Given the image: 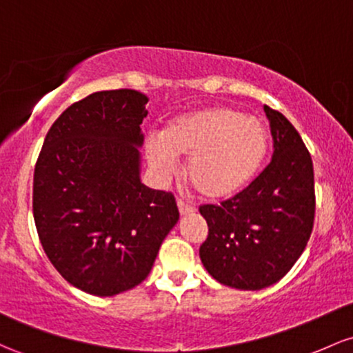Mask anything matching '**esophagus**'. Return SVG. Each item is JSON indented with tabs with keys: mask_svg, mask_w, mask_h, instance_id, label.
Segmentation results:
<instances>
[{
	"mask_svg": "<svg viewBox=\"0 0 353 353\" xmlns=\"http://www.w3.org/2000/svg\"><path fill=\"white\" fill-rule=\"evenodd\" d=\"M177 208H179V212H181V216H188V214H192V212L196 211L194 206H191V204H185L184 201H179V203H177Z\"/></svg>",
	"mask_w": 353,
	"mask_h": 353,
	"instance_id": "esophagus-1",
	"label": "esophagus"
}]
</instances>
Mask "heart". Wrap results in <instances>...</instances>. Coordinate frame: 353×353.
<instances>
[{
  "mask_svg": "<svg viewBox=\"0 0 353 353\" xmlns=\"http://www.w3.org/2000/svg\"><path fill=\"white\" fill-rule=\"evenodd\" d=\"M268 147L270 134L261 119L214 105L170 119L159 139H147L144 150L161 176L174 172V159H188L185 181L203 199L221 201L253 183Z\"/></svg>",
  "mask_w": 353,
  "mask_h": 353,
  "instance_id": "1",
  "label": "heart"
}]
</instances>
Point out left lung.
I'll list each match as a JSON object with an SVG mask.
<instances>
[{"instance_id":"obj_1","label":"left lung","mask_w":353,"mask_h":353,"mask_svg":"<svg viewBox=\"0 0 353 353\" xmlns=\"http://www.w3.org/2000/svg\"><path fill=\"white\" fill-rule=\"evenodd\" d=\"M273 157L245 191L199 212L209 234L199 248L208 273L219 283L256 292L292 270L313 230V164L300 134L280 112L265 105Z\"/></svg>"}]
</instances>
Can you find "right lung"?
I'll return each mask as SVG.
<instances>
[{
    "label": "right lung",
    "instance_id": "right-lung-1",
    "mask_svg": "<svg viewBox=\"0 0 353 353\" xmlns=\"http://www.w3.org/2000/svg\"><path fill=\"white\" fill-rule=\"evenodd\" d=\"M149 99L105 90L70 105L46 134L33 179V216L58 273L95 296L132 290L179 221L170 192L141 181Z\"/></svg>",
    "mask_w": 353,
    "mask_h": 353
}]
</instances>
